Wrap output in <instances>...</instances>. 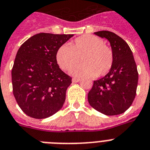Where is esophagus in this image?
<instances>
[{"label":"esophagus","mask_w":150,"mask_h":150,"mask_svg":"<svg viewBox=\"0 0 150 150\" xmlns=\"http://www.w3.org/2000/svg\"><path fill=\"white\" fill-rule=\"evenodd\" d=\"M79 81H80V79H79V78H73L72 79V82L74 83L79 82Z\"/></svg>","instance_id":"34e87169"}]
</instances>
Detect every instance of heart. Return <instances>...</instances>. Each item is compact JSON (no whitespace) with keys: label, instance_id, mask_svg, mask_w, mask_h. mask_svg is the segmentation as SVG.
<instances>
[{"label":"heart","instance_id":"b5f03b06","mask_svg":"<svg viewBox=\"0 0 150 150\" xmlns=\"http://www.w3.org/2000/svg\"><path fill=\"white\" fill-rule=\"evenodd\" d=\"M82 63L71 71L74 76H104L111 69L114 54L104 40L93 35H84L75 39L70 46L62 45L56 52V61L64 71H69L79 63Z\"/></svg>","mask_w":150,"mask_h":150}]
</instances>
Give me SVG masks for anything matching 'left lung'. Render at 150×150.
Wrapping results in <instances>:
<instances>
[{
	"label": "left lung",
	"instance_id": "left-lung-1",
	"mask_svg": "<svg viewBox=\"0 0 150 150\" xmlns=\"http://www.w3.org/2000/svg\"><path fill=\"white\" fill-rule=\"evenodd\" d=\"M94 34L110 42L114 62L110 71L94 81L88 94L90 105L108 116L123 114L131 106L137 93L138 71L128 44L114 33L102 30Z\"/></svg>",
	"mask_w": 150,
	"mask_h": 150
}]
</instances>
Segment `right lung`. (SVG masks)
Masks as SVG:
<instances>
[{"label":"right lung","mask_w":150,"mask_h":150,"mask_svg":"<svg viewBox=\"0 0 150 150\" xmlns=\"http://www.w3.org/2000/svg\"><path fill=\"white\" fill-rule=\"evenodd\" d=\"M73 36L41 33L25 41L17 51L11 71L13 93L30 117H49L63 106L71 78L59 69L56 52Z\"/></svg>","instance_id":"right-lung-1"}]
</instances>
